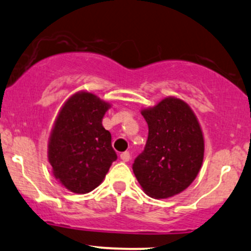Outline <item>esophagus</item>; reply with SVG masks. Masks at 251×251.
Instances as JSON below:
<instances>
[{"label":"esophagus","mask_w":251,"mask_h":251,"mask_svg":"<svg viewBox=\"0 0 251 251\" xmlns=\"http://www.w3.org/2000/svg\"><path fill=\"white\" fill-rule=\"evenodd\" d=\"M120 159H122L123 161H125V162L129 161V159H131V155H129V152H123L122 154H120Z\"/></svg>","instance_id":"esophagus-1"}]
</instances>
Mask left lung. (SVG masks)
<instances>
[{
  "label": "left lung",
  "mask_w": 251,
  "mask_h": 251,
  "mask_svg": "<svg viewBox=\"0 0 251 251\" xmlns=\"http://www.w3.org/2000/svg\"><path fill=\"white\" fill-rule=\"evenodd\" d=\"M141 114L149 125V138L134 160L133 173L151 198H171L185 191L201 168L204 141L200 124L191 107L174 97Z\"/></svg>",
  "instance_id": "left-lung-1"
}]
</instances>
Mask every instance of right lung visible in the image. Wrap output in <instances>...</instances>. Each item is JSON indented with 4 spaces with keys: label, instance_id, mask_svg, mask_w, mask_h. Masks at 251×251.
<instances>
[{
    "label": "right lung",
    "instance_id": "add662e5",
    "mask_svg": "<svg viewBox=\"0 0 251 251\" xmlns=\"http://www.w3.org/2000/svg\"><path fill=\"white\" fill-rule=\"evenodd\" d=\"M110 104L90 92H78L60 108L51 132L48 158L65 188L85 194L104 180L117 153L101 125Z\"/></svg>",
    "mask_w": 251,
    "mask_h": 251
}]
</instances>
